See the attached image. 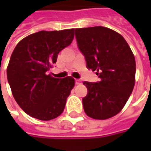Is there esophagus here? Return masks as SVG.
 <instances>
[{
  "mask_svg": "<svg viewBox=\"0 0 151 151\" xmlns=\"http://www.w3.org/2000/svg\"><path fill=\"white\" fill-rule=\"evenodd\" d=\"M81 84V80L79 79H76V85H79Z\"/></svg>",
  "mask_w": 151,
  "mask_h": 151,
  "instance_id": "34e87169",
  "label": "esophagus"
}]
</instances>
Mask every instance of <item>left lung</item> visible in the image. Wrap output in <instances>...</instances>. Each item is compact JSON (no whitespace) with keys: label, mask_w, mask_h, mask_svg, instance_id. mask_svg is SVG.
I'll list each match as a JSON object with an SVG mask.
<instances>
[{"label":"left lung","mask_w":151,"mask_h":151,"mask_svg":"<svg viewBox=\"0 0 151 151\" xmlns=\"http://www.w3.org/2000/svg\"><path fill=\"white\" fill-rule=\"evenodd\" d=\"M75 33L87 69L96 70L100 78L97 82H83L87 88L82 99L85 113L95 119L112 118L124 107L134 89V54L124 37L107 27L76 28Z\"/></svg>","instance_id":"8db88e82"}]
</instances>
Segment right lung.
I'll use <instances>...</instances> for the list:
<instances>
[{
    "mask_svg": "<svg viewBox=\"0 0 151 151\" xmlns=\"http://www.w3.org/2000/svg\"><path fill=\"white\" fill-rule=\"evenodd\" d=\"M74 29L40 31L22 39L13 50L6 75L12 95L20 107L32 118L48 121L63 113L75 85L47 75L61 50L72 43Z\"/></svg>",
    "mask_w": 151,
    "mask_h": 151,
    "instance_id": "1",
    "label": "right lung"
}]
</instances>
